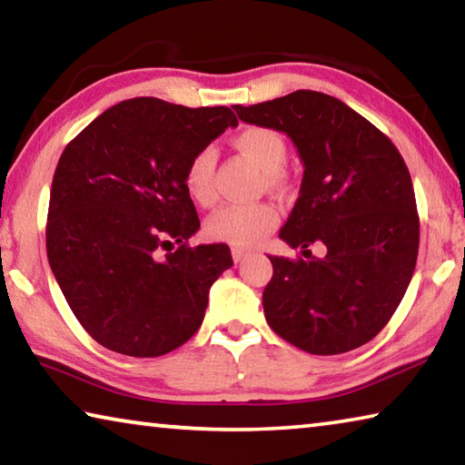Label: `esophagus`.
<instances>
[{"mask_svg": "<svg viewBox=\"0 0 465 465\" xmlns=\"http://www.w3.org/2000/svg\"><path fill=\"white\" fill-rule=\"evenodd\" d=\"M232 256H233L235 262H242L243 258L248 256V250H243V248H240V246H233V248H232Z\"/></svg>", "mask_w": 465, "mask_h": 465, "instance_id": "34e87169", "label": "esophagus"}]
</instances>
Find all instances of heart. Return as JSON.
I'll list each match as a JSON object with an SVG mask.
<instances>
[{"instance_id": "b5f03b06", "label": "heart", "mask_w": 465, "mask_h": 465, "mask_svg": "<svg viewBox=\"0 0 465 465\" xmlns=\"http://www.w3.org/2000/svg\"><path fill=\"white\" fill-rule=\"evenodd\" d=\"M235 147L246 153L266 174V184L279 188L282 184V168L287 163V143L277 131L266 127H248L233 139ZM215 163L213 147H203L188 160L184 168V188L191 199L209 207L215 203ZM279 223V211L271 203H232L217 209L204 222V233L211 240L227 242L233 246H254L266 238Z\"/></svg>"}]
</instances>
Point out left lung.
Segmentation results:
<instances>
[{
    "label": "left lung",
    "mask_w": 465,
    "mask_h": 465,
    "mask_svg": "<svg viewBox=\"0 0 465 465\" xmlns=\"http://www.w3.org/2000/svg\"><path fill=\"white\" fill-rule=\"evenodd\" d=\"M233 110L243 123L287 133L305 168L279 235L310 256H271L266 322L312 355L369 342L398 310L419 256L420 223L402 155L365 116L322 92ZM312 242L325 246L324 257L311 256Z\"/></svg>",
    "instance_id": "8db88e82"
}]
</instances>
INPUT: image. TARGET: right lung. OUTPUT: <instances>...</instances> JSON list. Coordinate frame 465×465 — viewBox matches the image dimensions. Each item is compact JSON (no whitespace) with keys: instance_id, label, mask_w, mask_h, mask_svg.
Segmentation results:
<instances>
[{"instance_id":"right-lung-1","label":"right lung","mask_w":465,"mask_h":465,"mask_svg":"<svg viewBox=\"0 0 465 465\" xmlns=\"http://www.w3.org/2000/svg\"><path fill=\"white\" fill-rule=\"evenodd\" d=\"M235 124L227 106L131 98L61 153L46 256L75 318L106 349L162 357L203 324L209 289L233 261L225 243L188 246L201 222L184 168Z\"/></svg>"}]
</instances>
